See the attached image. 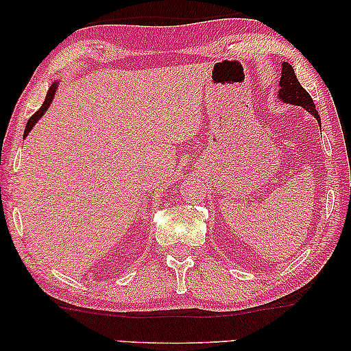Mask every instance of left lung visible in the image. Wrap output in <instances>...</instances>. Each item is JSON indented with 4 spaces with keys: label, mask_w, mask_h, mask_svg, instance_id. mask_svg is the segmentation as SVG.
I'll list each match as a JSON object with an SVG mask.
<instances>
[{
    "label": "left lung",
    "mask_w": 351,
    "mask_h": 351,
    "mask_svg": "<svg viewBox=\"0 0 351 351\" xmlns=\"http://www.w3.org/2000/svg\"><path fill=\"white\" fill-rule=\"evenodd\" d=\"M278 99L282 104H291L297 105V107L305 108L306 112L313 114L316 121L321 126V118L318 112H316V107L313 104V99L310 97V94L302 88L299 80L294 73V69H292L291 64L287 62H282L281 64V80H280V90H278Z\"/></svg>",
    "instance_id": "obj_1"
}]
</instances>
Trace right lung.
I'll return each instance as SVG.
<instances>
[{
  "label": "right lung",
  "mask_w": 351,
  "mask_h": 351,
  "mask_svg": "<svg viewBox=\"0 0 351 351\" xmlns=\"http://www.w3.org/2000/svg\"><path fill=\"white\" fill-rule=\"evenodd\" d=\"M57 86H59V83H52V84H51V88H49V90H47V94H46L45 102H43V105H41V108L38 110V112H36L35 114H33V117H32L30 119H28V123H27V126H25V132H23V138H25V137L28 136V132L32 131L33 126H35V124H36L38 121H40V118L47 112V108L51 107L52 100H54Z\"/></svg>",
  "instance_id": "add662e5"
}]
</instances>
